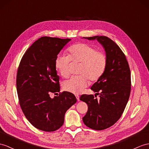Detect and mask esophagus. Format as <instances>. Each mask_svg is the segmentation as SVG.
Returning a JSON list of instances; mask_svg holds the SVG:
<instances>
[{"mask_svg":"<svg viewBox=\"0 0 149 149\" xmlns=\"http://www.w3.org/2000/svg\"><path fill=\"white\" fill-rule=\"evenodd\" d=\"M76 97H77V99L78 101H79V96L78 95H76Z\"/></svg>","mask_w":149,"mask_h":149,"instance_id":"esophagus-1","label":"esophagus"}]
</instances>
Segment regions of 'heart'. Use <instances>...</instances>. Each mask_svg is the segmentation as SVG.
I'll list each match as a JSON object with an SVG mask.
<instances>
[{"mask_svg":"<svg viewBox=\"0 0 149 149\" xmlns=\"http://www.w3.org/2000/svg\"><path fill=\"white\" fill-rule=\"evenodd\" d=\"M68 50L69 56L59 54L57 56L56 68L63 77L66 78L70 74L71 61L81 63L78 71L81 75L72 77L63 83L64 90L78 94L88 85V78L97 81L102 77L107 66V56L104 52L97 51L95 47L84 43L72 45Z\"/></svg>","mask_w":149,"mask_h":149,"instance_id":"1","label":"heart"}]
</instances>
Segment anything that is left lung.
I'll list each match as a JSON object with an SVG mask.
<instances>
[{
  "instance_id": "1",
  "label": "left lung",
  "mask_w": 149,
  "mask_h": 149,
  "mask_svg": "<svg viewBox=\"0 0 149 149\" xmlns=\"http://www.w3.org/2000/svg\"><path fill=\"white\" fill-rule=\"evenodd\" d=\"M97 40L106 52L107 63L105 71L91 89L99 95H82L79 99L88 105L83 121L88 128L102 130L109 128L121 118L131 91V73L126 56L119 47L105 36L83 37Z\"/></svg>"
}]
</instances>
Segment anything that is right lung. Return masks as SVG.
<instances>
[{
	"label": "right lung",
	"instance_id": "obj_1",
	"mask_svg": "<svg viewBox=\"0 0 149 149\" xmlns=\"http://www.w3.org/2000/svg\"><path fill=\"white\" fill-rule=\"evenodd\" d=\"M71 39L42 37L27 49L21 60L16 77L18 99L25 117L40 130L50 132L60 128L68 109L77 102L74 94L59 92V77L55 61Z\"/></svg>",
	"mask_w": 149,
	"mask_h": 149
}]
</instances>
